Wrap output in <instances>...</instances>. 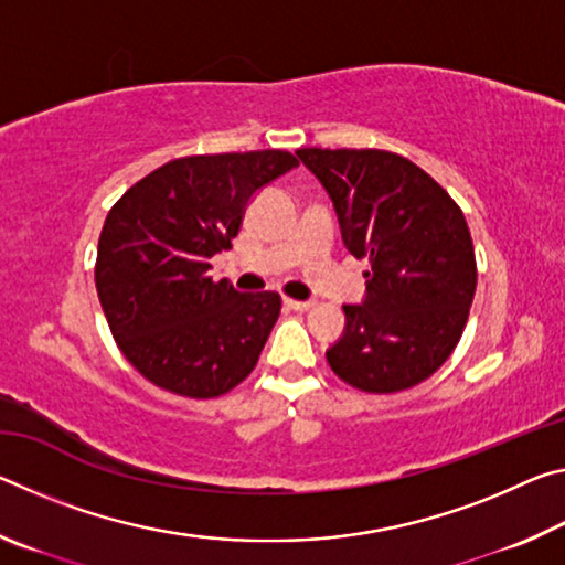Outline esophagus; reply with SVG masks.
Here are the masks:
<instances>
[{"label":"esophagus","instance_id":"obj_1","mask_svg":"<svg viewBox=\"0 0 565 565\" xmlns=\"http://www.w3.org/2000/svg\"><path fill=\"white\" fill-rule=\"evenodd\" d=\"M284 303L294 311H306V309H311V306H313V301H299V299H284Z\"/></svg>","mask_w":565,"mask_h":565}]
</instances>
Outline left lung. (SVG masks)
<instances>
[{
	"instance_id": "8db88e82",
	"label": "left lung",
	"mask_w": 565,
	"mask_h": 565,
	"mask_svg": "<svg viewBox=\"0 0 565 565\" xmlns=\"http://www.w3.org/2000/svg\"><path fill=\"white\" fill-rule=\"evenodd\" d=\"M339 218L343 246L369 259L361 303L327 349L333 374L369 394L420 384L451 356L476 294L463 212L414 161L381 149H299Z\"/></svg>"
}]
</instances>
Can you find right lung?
<instances>
[{"label":"right lung","mask_w":565,"mask_h":565,"mask_svg":"<svg viewBox=\"0 0 565 565\" xmlns=\"http://www.w3.org/2000/svg\"><path fill=\"white\" fill-rule=\"evenodd\" d=\"M294 167L281 149L184 157L111 206L94 279L121 353L151 384L214 398L254 371L281 296L212 281L209 259L232 246L248 202Z\"/></svg>","instance_id":"1"}]
</instances>
